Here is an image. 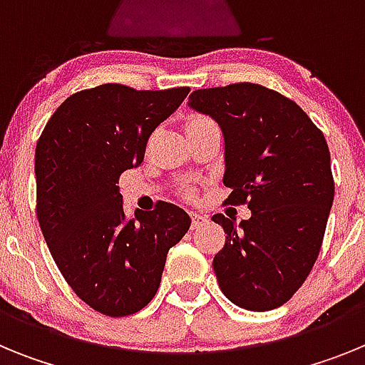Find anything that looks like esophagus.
Listing matches in <instances>:
<instances>
[{
	"label": "esophagus",
	"mask_w": 365,
	"mask_h": 365,
	"mask_svg": "<svg viewBox=\"0 0 365 365\" xmlns=\"http://www.w3.org/2000/svg\"><path fill=\"white\" fill-rule=\"evenodd\" d=\"M190 215H192V227L193 228H199L202 225V222H206V215L201 214V212H190Z\"/></svg>",
	"instance_id": "1"
}]
</instances>
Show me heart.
I'll list each match as a JSON object with an SVG mask.
<instances>
[{
	"label": "heart",
	"mask_w": 365,
	"mask_h": 365,
	"mask_svg": "<svg viewBox=\"0 0 365 365\" xmlns=\"http://www.w3.org/2000/svg\"><path fill=\"white\" fill-rule=\"evenodd\" d=\"M192 120H205V118H201V117H197V118H192ZM190 120V122H192Z\"/></svg>",
	"instance_id": "obj_1"
}]
</instances>
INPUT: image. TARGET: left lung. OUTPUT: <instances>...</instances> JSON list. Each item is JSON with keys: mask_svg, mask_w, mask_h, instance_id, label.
<instances>
[{"mask_svg": "<svg viewBox=\"0 0 365 365\" xmlns=\"http://www.w3.org/2000/svg\"><path fill=\"white\" fill-rule=\"evenodd\" d=\"M188 106L219 124L225 138L227 202L250 219L215 214L227 241L214 257L222 294L247 311L292 298L320 254L334 199L325 137L296 102L257 83L197 89Z\"/></svg>", "mask_w": 365, "mask_h": 365, "instance_id": "8db88e82", "label": "left lung"}]
</instances>
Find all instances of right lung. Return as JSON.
<instances>
[{"label": "right lung", "mask_w": 365, "mask_h": 365, "mask_svg": "<svg viewBox=\"0 0 365 365\" xmlns=\"http://www.w3.org/2000/svg\"><path fill=\"white\" fill-rule=\"evenodd\" d=\"M188 93L122 83L74 93L36 144V210L47 247L74 294L106 316L146 307L159 291L168 250L192 222L164 201L128 219L117 186L120 173L140 166L150 135Z\"/></svg>", "instance_id": "add662e5"}]
</instances>
